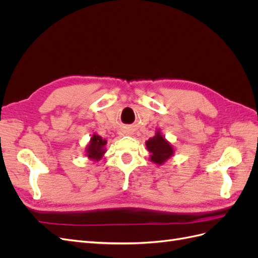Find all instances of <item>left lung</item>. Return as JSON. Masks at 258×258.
Segmentation results:
<instances>
[{
	"mask_svg": "<svg viewBox=\"0 0 258 258\" xmlns=\"http://www.w3.org/2000/svg\"><path fill=\"white\" fill-rule=\"evenodd\" d=\"M145 144L147 151L151 153V161L157 163V165L165 163L174 154L172 145L161 136L159 130L156 132L155 137L148 139V141H146Z\"/></svg>",
	"mask_w": 258,
	"mask_h": 258,
	"instance_id": "8db88e82",
	"label": "left lung"
}]
</instances>
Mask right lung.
Listing matches in <instances>:
<instances>
[{
	"label": "right lung",
	"mask_w": 258,
	"mask_h": 258,
	"mask_svg": "<svg viewBox=\"0 0 258 258\" xmlns=\"http://www.w3.org/2000/svg\"><path fill=\"white\" fill-rule=\"evenodd\" d=\"M105 145H106V140L102 139L98 135H93L90 139L89 144L86 147V155L87 157L91 160L99 161L104 153L106 152L105 150Z\"/></svg>",
	"instance_id": "obj_1"
}]
</instances>
